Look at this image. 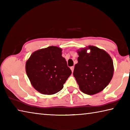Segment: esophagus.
<instances>
[{"instance_id":"1","label":"esophagus","mask_w":130,"mask_h":130,"mask_svg":"<svg viewBox=\"0 0 130 130\" xmlns=\"http://www.w3.org/2000/svg\"><path fill=\"white\" fill-rule=\"evenodd\" d=\"M70 69H71L72 72H73V70H74V67H70Z\"/></svg>"}]
</instances>
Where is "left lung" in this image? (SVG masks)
<instances>
[{"instance_id":"1","label":"left lung","mask_w":130,"mask_h":130,"mask_svg":"<svg viewBox=\"0 0 130 130\" xmlns=\"http://www.w3.org/2000/svg\"><path fill=\"white\" fill-rule=\"evenodd\" d=\"M90 52L88 53L87 50ZM78 63L74 66L73 76L79 88L87 94L102 91L112 78L114 67L112 59L105 50L88 46L77 50Z\"/></svg>"}]
</instances>
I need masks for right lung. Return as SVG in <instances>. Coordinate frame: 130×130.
Listing matches in <instances>:
<instances>
[{
	"instance_id": "add662e5",
	"label": "right lung",
	"mask_w": 130,
	"mask_h": 130,
	"mask_svg": "<svg viewBox=\"0 0 130 130\" xmlns=\"http://www.w3.org/2000/svg\"><path fill=\"white\" fill-rule=\"evenodd\" d=\"M62 51L61 48L52 46L33 52L26 61V73L39 93L50 95L60 91L71 74Z\"/></svg>"
}]
</instances>
